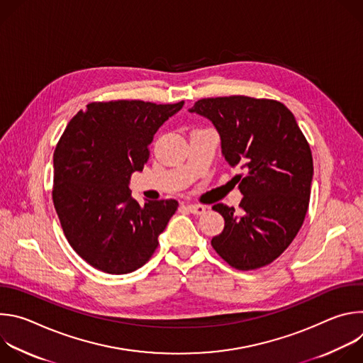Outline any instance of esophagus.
Wrapping results in <instances>:
<instances>
[{"mask_svg": "<svg viewBox=\"0 0 363 363\" xmlns=\"http://www.w3.org/2000/svg\"><path fill=\"white\" fill-rule=\"evenodd\" d=\"M186 210L194 216H202L206 208L203 205H199V203H189V205H186Z\"/></svg>", "mask_w": 363, "mask_h": 363, "instance_id": "obj_1", "label": "esophagus"}]
</instances>
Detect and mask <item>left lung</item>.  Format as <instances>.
Returning a JSON list of instances; mask_svg holds the SVG:
<instances>
[{
  "instance_id": "obj_1",
  "label": "left lung",
  "mask_w": 363,
  "mask_h": 363,
  "mask_svg": "<svg viewBox=\"0 0 363 363\" xmlns=\"http://www.w3.org/2000/svg\"><path fill=\"white\" fill-rule=\"evenodd\" d=\"M213 122L231 168L242 169L240 213L216 203L225 225L211 240L234 269L270 264L304 221L313 179L312 150L293 113L277 100L228 96L201 99L189 109Z\"/></svg>"
}]
</instances>
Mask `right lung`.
Segmentation results:
<instances>
[{
	"mask_svg": "<svg viewBox=\"0 0 363 363\" xmlns=\"http://www.w3.org/2000/svg\"><path fill=\"white\" fill-rule=\"evenodd\" d=\"M184 106L142 100L89 103L67 125L55 155L53 202L73 250L109 274L140 269L178 210L175 199L132 198L155 133Z\"/></svg>",
	"mask_w": 363,
	"mask_h": 363,
	"instance_id": "add662e5",
	"label": "right lung"
}]
</instances>
